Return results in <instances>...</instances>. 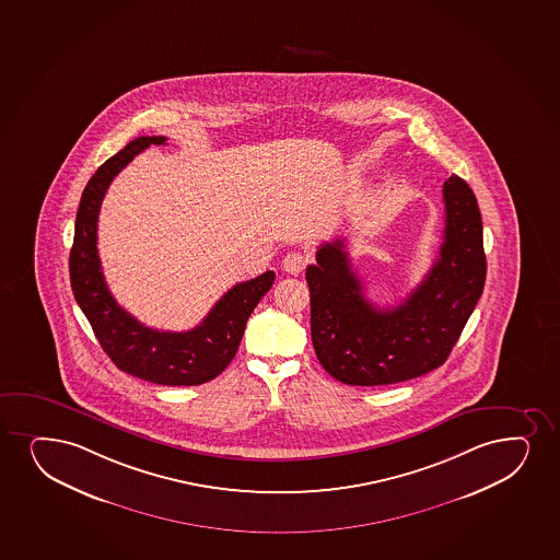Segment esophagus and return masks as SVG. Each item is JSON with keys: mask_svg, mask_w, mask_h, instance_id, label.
Returning <instances> with one entry per match:
<instances>
[{"mask_svg": "<svg viewBox=\"0 0 560 560\" xmlns=\"http://www.w3.org/2000/svg\"><path fill=\"white\" fill-rule=\"evenodd\" d=\"M305 266H307V257L300 253V250H292L289 253L287 257L283 258V270L290 276H298V273H302L305 270Z\"/></svg>", "mask_w": 560, "mask_h": 560, "instance_id": "34e87169", "label": "esophagus"}]
</instances>
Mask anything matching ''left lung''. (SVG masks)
<instances>
[{"label":"left lung","mask_w":560,"mask_h":560,"mask_svg":"<svg viewBox=\"0 0 560 560\" xmlns=\"http://www.w3.org/2000/svg\"><path fill=\"white\" fill-rule=\"evenodd\" d=\"M446 226L425 279L397 307L378 310L363 294L345 240L316 250L305 271L311 339L329 375L350 386H384L441 368L472 315L486 283L480 210L459 176L442 187Z\"/></svg>","instance_id":"1"}]
</instances>
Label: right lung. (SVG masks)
Here are the masks:
<instances>
[{"label": "right lung", "instance_id": "add662e5", "mask_svg": "<svg viewBox=\"0 0 560 560\" xmlns=\"http://www.w3.org/2000/svg\"><path fill=\"white\" fill-rule=\"evenodd\" d=\"M165 142V137H139L105 161L90 178L74 221L69 273L74 300L116 368L163 386H198L221 375L232 362L244 337L245 324L260 298L271 289L276 273L266 271L250 281L234 284L205 320L189 331L148 328L119 307L106 287L97 250L101 202L108 185L135 155L152 144Z\"/></svg>", "mask_w": 560, "mask_h": 560}]
</instances>
